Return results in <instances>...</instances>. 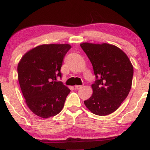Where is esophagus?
Instances as JSON below:
<instances>
[{"label": "esophagus", "instance_id": "34e87169", "mask_svg": "<svg viewBox=\"0 0 150 150\" xmlns=\"http://www.w3.org/2000/svg\"><path fill=\"white\" fill-rule=\"evenodd\" d=\"M82 87H83V86L82 85H76L74 88L76 89H81Z\"/></svg>", "mask_w": 150, "mask_h": 150}]
</instances>
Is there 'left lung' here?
<instances>
[{"instance_id": "obj_1", "label": "left lung", "mask_w": 150, "mask_h": 150, "mask_svg": "<svg viewBox=\"0 0 150 150\" xmlns=\"http://www.w3.org/2000/svg\"><path fill=\"white\" fill-rule=\"evenodd\" d=\"M93 68L96 81L93 94L84 101L93 114L104 116L117 109L128 96L132 86L133 67L127 55L108 44H81Z\"/></svg>"}]
</instances>
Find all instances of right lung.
Listing matches in <instances>:
<instances>
[{
  "label": "right lung",
  "mask_w": 150,
  "mask_h": 150,
  "mask_svg": "<svg viewBox=\"0 0 150 150\" xmlns=\"http://www.w3.org/2000/svg\"><path fill=\"white\" fill-rule=\"evenodd\" d=\"M71 48L69 44H44L22 57L18 65V81L30 110L42 118L59 113L70 92L61 81V67Z\"/></svg>",
  "instance_id": "right-lung-1"
}]
</instances>
